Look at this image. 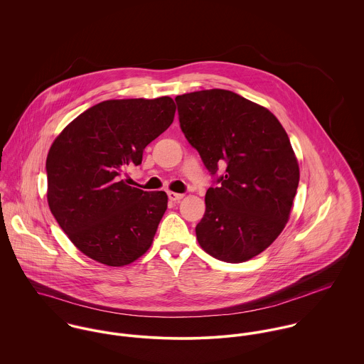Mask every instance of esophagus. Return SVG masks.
<instances>
[{"label": "esophagus", "mask_w": 364, "mask_h": 364, "mask_svg": "<svg viewBox=\"0 0 364 364\" xmlns=\"http://www.w3.org/2000/svg\"><path fill=\"white\" fill-rule=\"evenodd\" d=\"M168 198L171 202H179L181 199H183L182 193H175V192H168Z\"/></svg>", "instance_id": "obj_1"}]
</instances>
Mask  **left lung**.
Masks as SVG:
<instances>
[{"mask_svg":"<svg viewBox=\"0 0 364 364\" xmlns=\"http://www.w3.org/2000/svg\"><path fill=\"white\" fill-rule=\"evenodd\" d=\"M175 101L186 140L217 183L196 225L200 247L228 263L257 257L283 231L300 181L286 130L266 107L232 91H198Z\"/></svg>","mask_w":364,"mask_h":364,"instance_id":"left-lung-1","label":"left lung"}]
</instances>
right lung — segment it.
Returning <instances> with one entry per match:
<instances>
[{
	"mask_svg": "<svg viewBox=\"0 0 364 364\" xmlns=\"http://www.w3.org/2000/svg\"><path fill=\"white\" fill-rule=\"evenodd\" d=\"M172 98L112 100L77 116L46 159L48 202L71 242L91 259L124 266L147 252L166 210L165 192L120 178L173 122Z\"/></svg>",
	"mask_w": 364,
	"mask_h": 364,
	"instance_id": "right-lung-1",
	"label": "right lung"
}]
</instances>
